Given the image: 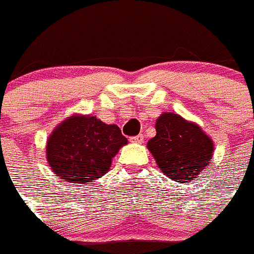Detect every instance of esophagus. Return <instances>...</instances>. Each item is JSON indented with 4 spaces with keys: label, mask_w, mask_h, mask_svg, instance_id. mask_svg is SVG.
I'll use <instances>...</instances> for the list:
<instances>
[{
    "label": "esophagus",
    "mask_w": 254,
    "mask_h": 254,
    "mask_svg": "<svg viewBox=\"0 0 254 254\" xmlns=\"http://www.w3.org/2000/svg\"><path fill=\"white\" fill-rule=\"evenodd\" d=\"M130 140L131 142H135V143H142V142H143V135H142V134H138L135 137H131Z\"/></svg>",
    "instance_id": "esophagus-1"
}]
</instances>
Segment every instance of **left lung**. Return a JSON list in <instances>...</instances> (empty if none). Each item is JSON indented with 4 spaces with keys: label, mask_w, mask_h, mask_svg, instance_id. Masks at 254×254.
Here are the masks:
<instances>
[{
    "label": "left lung",
    "mask_w": 254,
    "mask_h": 254,
    "mask_svg": "<svg viewBox=\"0 0 254 254\" xmlns=\"http://www.w3.org/2000/svg\"><path fill=\"white\" fill-rule=\"evenodd\" d=\"M157 165L168 178L189 183L204 172L213 155V142L200 127L177 114H163L156 121V135L147 143Z\"/></svg>",
    "instance_id": "obj_1"
}]
</instances>
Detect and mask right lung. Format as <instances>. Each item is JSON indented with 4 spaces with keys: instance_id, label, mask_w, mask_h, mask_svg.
<instances>
[{
    "instance_id": "right-lung-1",
    "label": "right lung",
    "mask_w": 254,
    "mask_h": 254,
    "mask_svg": "<svg viewBox=\"0 0 254 254\" xmlns=\"http://www.w3.org/2000/svg\"><path fill=\"white\" fill-rule=\"evenodd\" d=\"M127 143L117 125L95 116H72L49 137L46 159L64 182L86 183L107 173L112 157Z\"/></svg>"
}]
</instances>
